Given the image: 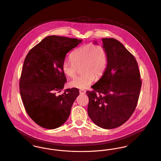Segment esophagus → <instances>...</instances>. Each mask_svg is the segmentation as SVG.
I'll return each instance as SVG.
<instances>
[{
    "instance_id": "esophagus-1",
    "label": "esophagus",
    "mask_w": 161,
    "mask_h": 161,
    "mask_svg": "<svg viewBox=\"0 0 161 161\" xmlns=\"http://www.w3.org/2000/svg\"><path fill=\"white\" fill-rule=\"evenodd\" d=\"M80 93L82 94H84L86 93V91L84 90V89H80Z\"/></svg>"
}]
</instances>
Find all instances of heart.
I'll return each mask as SVG.
<instances>
[{"label":"heart","instance_id":"b5f03b06","mask_svg":"<svg viewBox=\"0 0 161 161\" xmlns=\"http://www.w3.org/2000/svg\"><path fill=\"white\" fill-rule=\"evenodd\" d=\"M70 58L64 59L62 69L66 76L73 77L78 68L81 66L82 75L75 77L69 83L70 87L78 89H85L95 78H101L108 64L106 50L100 44H88L80 46L72 52Z\"/></svg>","mask_w":161,"mask_h":161}]
</instances>
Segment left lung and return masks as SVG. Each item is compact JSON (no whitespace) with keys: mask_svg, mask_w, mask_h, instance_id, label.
Listing matches in <instances>:
<instances>
[{"mask_svg":"<svg viewBox=\"0 0 161 161\" xmlns=\"http://www.w3.org/2000/svg\"><path fill=\"white\" fill-rule=\"evenodd\" d=\"M102 41L108 64L102 77L91 86L93 91L86 92L88 114L97 126L112 129L123 125L135 111L142 81L137 62L125 46L114 38Z\"/></svg>","mask_w":161,"mask_h":161,"instance_id":"obj_1","label":"left lung"}]
</instances>
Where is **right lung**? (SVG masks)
<instances>
[{"mask_svg": "<svg viewBox=\"0 0 161 161\" xmlns=\"http://www.w3.org/2000/svg\"><path fill=\"white\" fill-rule=\"evenodd\" d=\"M82 40L62 36L43 39L27 54L19 80L25 110L37 125L55 129L68 119L72 105L80 94L77 88L66 89L57 96L67 81L62 65L67 54Z\"/></svg>", "mask_w": 161, "mask_h": 161, "instance_id": "right-lung-1", "label": "right lung"}]
</instances>
